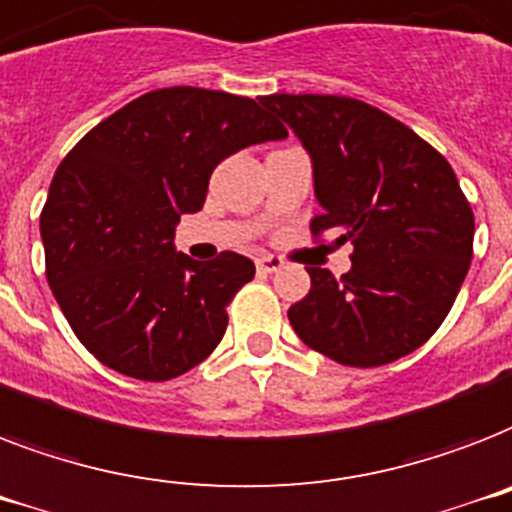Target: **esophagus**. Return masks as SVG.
<instances>
[{
    "label": "esophagus",
    "instance_id": "1",
    "mask_svg": "<svg viewBox=\"0 0 512 512\" xmlns=\"http://www.w3.org/2000/svg\"><path fill=\"white\" fill-rule=\"evenodd\" d=\"M256 269H259L261 275H275V272L282 269V259H277V256H261V259H256Z\"/></svg>",
    "mask_w": 512,
    "mask_h": 512
}]
</instances>
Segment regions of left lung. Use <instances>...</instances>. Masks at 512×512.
Listing matches in <instances>:
<instances>
[{
    "label": "left lung",
    "instance_id": "8db88e82",
    "mask_svg": "<svg viewBox=\"0 0 512 512\" xmlns=\"http://www.w3.org/2000/svg\"><path fill=\"white\" fill-rule=\"evenodd\" d=\"M312 158L322 214L312 232L354 245L351 269L306 267L312 290L288 309L296 335L349 367L388 365L431 338L473 259V211L452 166L402 121L335 94H269Z\"/></svg>",
    "mask_w": 512,
    "mask_h": 512
}]
</instances>
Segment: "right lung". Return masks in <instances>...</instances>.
<instances>
[{"instance_id": "add662e5", "label": "right lung", "mask_w": 512, "mask_h": 512, "mask_svg": "<svg viewBox=\"0 0 512 512\" xmlns=\"http://www.w3.org/2000/svg\"><path fill=\"white\" fill-rule=\"evenodd\" d=\"M285 137L256 100L171 87L116 110L65 155L42 211L47 280L102 365L158 383L219 346L227 304L256 267L232 251H177L179 216L203 208L227 155Z\"/></svg>"}]
</instances>
